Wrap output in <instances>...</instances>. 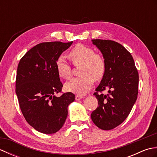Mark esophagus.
Instances as JSON below:
<instances>
[{"label": "esophagus", "instance_id": "esophagus-1", "mask_svg": "<svg viewBox=\"0 0 157 157\" xmlns=\"http://www.w3.org/2000/svg\"><path fill=\"white\" fill-rule=\"evenodd\" d=\"M82 98V96L80 95H76L75 96V100L76 101H79V100H81Z\"/></svg>", "mask_w": 157, "mask_h": 157}]
</instances>
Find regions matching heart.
I'll use <instances>...</instances> for the list:
<instances>
[{"label":"heart","mask_w":157,"mask_h":157,"mask_svg":"<svg viewBox=\"0 0 157 157\" xmlns=\"http://www.w3.org/2000/svg\"><path fill=\"white\" fill-rule=\"evenodd\" d=\"M69 57L75 67H79L78 78L73 79L65 84V89L69 92L83 95L87 93L93 85L94 80L98 82L103 78L106 63L104 56L82 44L74 46L69 53ZM56 68L59 75L69 79L71 76V67L63 56L56 61Z\"/></svg>","instance_id":"b5f03b06"}]
</instances>
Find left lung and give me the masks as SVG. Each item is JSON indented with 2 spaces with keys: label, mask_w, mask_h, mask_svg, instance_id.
Instances as JSON below:
<instances>
[{
  "label": "left lung",
  "mask_w": 157,
  "mask_h": 157,
  "mask_svg": "<svg viewBox=\"0 0 157 157\" xmlns=\"http://www.w3.org/2000/svg\"><path fill=\"white\" fill-rule=\"evenodd\" d=\"M92 43L105 57L106 70L94 93L98 106L91 118L100 129L110 130L122 123L131 112L138 97L139 75L132 55L119 43L100 39L92 40ZM105 90L108 92L106 95L102 93Z\"/></svg>",
  "instance_id": "obj_1"
}]
</instances>
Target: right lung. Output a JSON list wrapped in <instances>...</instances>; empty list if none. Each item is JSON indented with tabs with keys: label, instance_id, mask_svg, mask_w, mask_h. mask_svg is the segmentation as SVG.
Wrapping results in <instances>:
<instances>
[{
	"label": "right lung",
	"instance_id": "add662e5",
	"mask_svg": "<svg viewBox=\"0 0 157 157\" xmlns=\"http://www.w3.org/2000/svg\"><path fill=\"white\" fill-rule=\"evenodd\" d=\"M72 43H40L29 50L19 63L15 92L20 109L29 124L43 134H54L62 128L68 105L75 101L70 92L55 96L63 86L56 61Z\"/></svg>",
	"mask_w": 157,
	"mask_h": 157
}]
</instances>
